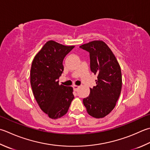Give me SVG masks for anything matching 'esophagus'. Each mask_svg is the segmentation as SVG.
<instances>
[{"label":"esophagus","mask_w":150,"mask_h":150,"mask_svg":"<svg viewBox=\"0 0 150 150\" xmlns=\"http://www.w3.org/2000/svg\"><path fill=\"white\" fill-rule=\"evenodd\" d=\"M79 87H80V86H76V85H74V86H73V90H74L75 91H77V90H78V89L79 88Z\"/></svg>","instance_id":"34e87169"}]
</instances>
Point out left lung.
I'll return each instance as SVG.
<instances>
[{
	"label": "left lung",
	"mask_w": 150,
	"mask_h": 150,
	"mask_svg": "<svg viewBox=\"0 0 150 150\" xmlns=\"http://www.w3.org/2000/svg\"><path fill=\"white\" fill-rule=\"evenodd\" d=\"M90 54V70L98 77L96 86L83 99L87 112L96 118L108 115L115 107L122 90V72L115 56L103 41L80 46Z\"/></svg>",
	"instance_id": "8db88e82"
}]
</instances>
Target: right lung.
I'll return each instance as SVG.
<instances>
[{"instance_id": "obj_1", "label": "right lung", "mask_w": 150, "mask_h": 150, "mask_svg": "<svg viewBox=\"0 0 150 150\" xmlns=\"http://www.w3.org/2000/svg\"><path fill=\"white\" fill-rule=\"evenodd\" d=\"M74 47L49 41L32 62V92L41 109L52 119L65 115L74 99L73 88L59 85L58 82L64 71V58Z\"/></svg>"}]
</instances>
